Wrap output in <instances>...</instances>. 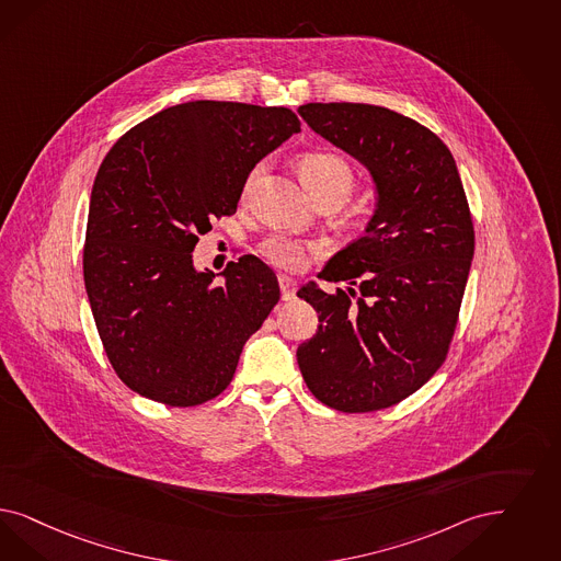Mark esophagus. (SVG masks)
Segmentation results:
<instances>
[{
  "label": "esophagus",
  "mask_w": 561,
  "mask_h": 561,
  "mask_svg": "<svg viewBox=\"0 0 561 561\" xmlns=\"http://www.w3.org/2000/svg\"><path fill=\"white\" fill-rule=\"evenodd\" d=\"M277 282H279V290H282V300H286V302L294 300L296 298V282L288 275H279Z\"/></svg>",
  "instance_id": "34e87169"
}]
</instances>
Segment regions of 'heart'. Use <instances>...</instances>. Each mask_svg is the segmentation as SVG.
Wrapping results in <instances>:
<instances>
[{"label":"heart","mask_w":561,"mask_h":561,"mask_svg":"<svg viewBox=\"0 0 561 561\" xmlns=\"http://www.w3.org/2000/svg\"><path fill=\"white\" fill-rule=\"evenodd\" d=\"M265 172V165L259 163L252 168L251 174L244 184V194L251 193L252 186L259 182V178ZM298 174L312 198H337L344 203L354 188L356 175L346 157L333 151H309L298 159ZM261 252L265 259H270L273 265L284 270H298L302 263V251L300 247L286 238V236H271L270 240L263 242Z\"/></svg>","instance_id":"obj_1"}]
</instances>
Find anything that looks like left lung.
Returning <instances> with one entry per match:
<instances>
[{"label": "left lung", "instance_id": "8db88e82", "mask_svg": "<svg viewBox=\"0 0 561 561\" xmlns=\"http://www.w3.org/2000/svg\"><path fill=\"white\" fill-rule=\"evenodd\" d=\"M298 114L352 154L377 191L365 236L329 259L328 294L298 290L319 328L296 350L312 396L342 412L402 402L444 365L474 254V228L456 161L419 122L367 103H307ZM356 285L359 296H355Z\"/></svg>", "mask_w": 561, "mask_h": 561}]
</instances>
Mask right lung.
I'll return each instance as SVG.
<instances>
[{"label":"right lung","mask_w":561,"mask_h":561,"mask_svg":"<svg viewBox=\"0 0 561 561\" xmlns=\"http://www.w3.org/2000/svg\"><path fill=\"white\" fill-rule=\"evenodd\" d=\"M288 107L188 101L136 124L99 168L82 254L99 337L136 393L198 407L230 386L279 300L275 273L244 254L196 271V233L232 215L252 168L291 135Z\"/></svg>","instance_id":"obj_1"}]
</instances>
